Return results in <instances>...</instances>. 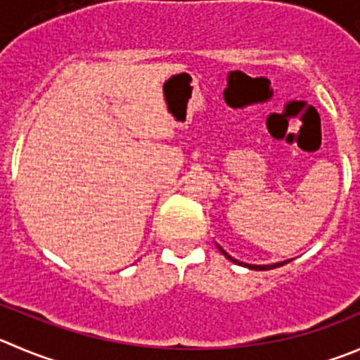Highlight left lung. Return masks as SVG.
<instances>
[{
  "label": "left lung",
  "mask_w": 360,
  "mask_h": 360,
  "mask_svg": "<svg viewBox=\"0 0 360 360\" xmlns=\"http://www.w3.org/2000/svg\"><path fill=\"white\" fill-rule=\"evenodd\" d=\"M221 252L226 256V258L231 259L233 263H238V265H244V266H248V269H252V270H270V269H276V266H281V265H285V263H288V262H283V263H276V265H245V263H240V262H237L235 258H231V256H229L224 249H221Z\"/></svg>",
  "instance_id": "8db88e82"
}]
</instances>
